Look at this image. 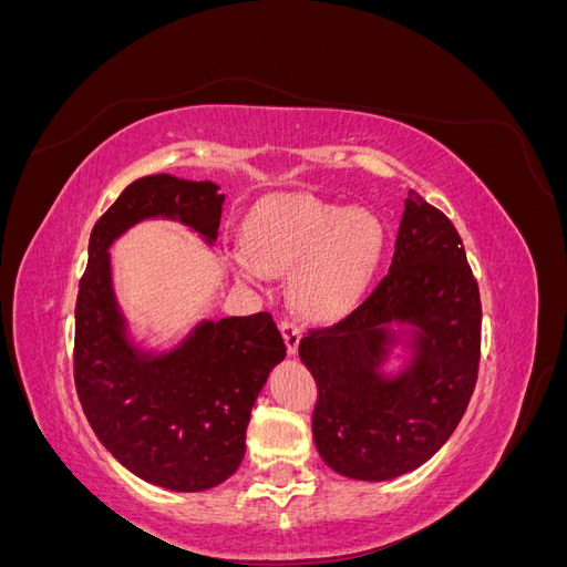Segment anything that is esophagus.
<instances>
[{
    "label": "esophagus",
    "instance_id": "obj_1",
    "mask_svg": "<svg viewBox=\"0 0 567 567\" xmlns=\"http://www.w3.org/2000/svg\"><path fill=\"white\" fill-rule=\"evenodd\" d=\"M279 329L284 333V340H286V348L290 354L298 352V346H300V338H302V329L293 321V319H284L279 323Z\"/></svg>",
    "mask_w": 567,
    "mask_h": 567
}]
</instances>
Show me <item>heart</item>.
I'll return each instance as SVG.
<instances>
[{
  "instance_id": "1",
  "label": "heart",
  "mask_w": 567,
  "mask_h": 567,
  "mask_svg": "<svg viewBox=\"0 0 567 567\" xmlns=\"http://www.w3.org/2000/svg\"><path fill=\"white\" fill-rule=\"evenodd\" d=\"M379 219L312 194L267 198L248 221V250L234 252L241 279L296 270L293 293L312 317H338L362 298L381 255Z\"/></svg>"
}]
</instances>
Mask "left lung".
I'll list each match as a JSON object with an SVG mask.
<instances>
[{
    "instance_id": "1",
    "label": "left lung",
    "mask_w": 567,
    "mask_h": 567,
    "mask_svg": "<svg viewBox=\"0 0 567 567\" xmlns=\"http://www.w3.org/2000/svg\"><path fill=\"white\" fill-rule=\"evenodd\" d=\"M414 322L415 359L394 380L378 367L392 321ZM483 305L452 219L414 188L404 200L385 277L350 315L310 329L300 359L317 381L315 444L354 480L419 468L456 431L480 369Z\"/></svg>"
}]
</instances>
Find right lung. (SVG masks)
Wrapping results in <instances>:
<instances>
[{
	"instance_id": "add662e5",
	"label": "right lung",
	"mask_w": 567,
	"mask_h": 567,
	"mask_svg": "<svg viewBox=\"0 0 567 567\" xmlns=\"http://www.w3.org/2000/svg\"><path fill=\"white\" fill-rule=\"evenodd\" d=\"M213 182L151 175L99 217L75 302L78 398L101 444L146 483L203 492L231 477L246 454L252 404L286 342L269 312L203 321L184 346L148 357L125 338L109 246L146 217H175L210 241L221 203Z\"/></svg>"
}]
</instances>
